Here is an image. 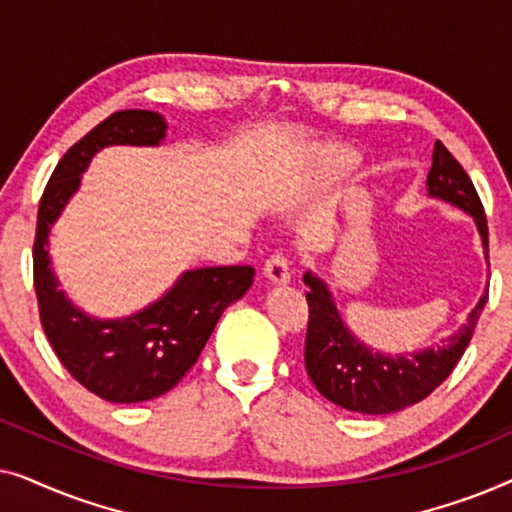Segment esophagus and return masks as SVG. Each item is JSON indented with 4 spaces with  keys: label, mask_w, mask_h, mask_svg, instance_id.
Instances as JSON below:
<instances>
[{
    "label": "esophagus",
    "mask_w": 512,
    "mask_h": 512,
    "mask_svg": "<svg viewBox=\"0 0 512 512\" xmlns=\"http://www.w3.org/2000/svg\"><path fill=\"white\" fill-rule=\"evenodd\" d=\"M263 275L270 279L272 284H286L291 282V270H289V258L284 254H272L268 261H265V268H263Z\"/></svg>",
    "instance_id": "1"
}]
</instances>
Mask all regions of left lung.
I'll list each match as a JSON object with an SVG mask.
<instances>
[{"label":"left lung","instance_id":"obj_1","mask_svg":"<svg viewBox=\"0 0 512 512\" xmlns=\"http://www.w3.org/2000/svg\"><path fill=\"white\" fill-rule=\"evenodd\" d=\"M426 188H429L431 198L450 202L473 216L489 261L485 209H482L473 181L468 179L464 167L445 149L443 142L433 146ZM303 282L310 286L307 291L310 321H307L305 335L307 375L321 396L340 408L363 412V415H391V412L424 401L433 389L440 387L464 356L482 307L487 303L485 293L480 303L473 307V312L468 314L464 328H459L436 349L429 347L422 352L389 356L373 352L354 338L333 303L331 291L319 277L305 272Z\"/></svg>","mask_w":512,"mask_h":512}]
</instances>
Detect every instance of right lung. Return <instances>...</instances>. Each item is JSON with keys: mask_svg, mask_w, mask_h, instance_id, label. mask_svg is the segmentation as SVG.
I'll use <instances>...</instances> for the list:
<instances>
[{"mask_svg": "<svg viewBox=\"0 0 512 512\" xmlns=\"http://www.w3.org/2000/svg\"><path fill=\"white\" fill-rule=\"evenodd\" d=\"M165 130L156 111H116L62 156L39 202L32 261L41 326L69 375L109 403H142L170 391L198 361L223 310L254 282L251 265L188 270L146 310L111 321L76 310L58 289L48 233L79 188L90 158L111 144L156 146Z\"/></svg>", "mask_w": 512, "mask_h": 512, "instance_id": "1", "label": "right lung"}]
</instances>
